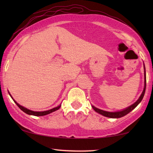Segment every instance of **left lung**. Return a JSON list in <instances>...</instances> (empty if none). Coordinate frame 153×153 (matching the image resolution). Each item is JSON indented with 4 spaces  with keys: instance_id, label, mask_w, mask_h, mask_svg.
<instances>
[{
    "instance_id": "obj_1",
    "label": "left lung",
    "mask_w": 153,
    "mask_h": 153,
    "mask_svg": "<svg viewBox=\"0 0 153 153\" xmlns=\"http://www.w3.org/2000/svg\"><path fill=\"white\" fill-rule=\"evenodd\" d=\"M144 90H143V92H142V94L140 95V97L138 98V100H137V101L134 103L133 105H131V106H129V107L126 108V109H124L121 111H118V112H107V111H102V110H100L99 108H96L94 106H92V108H94V110L96 111V112H97L98 113L100 114V115H102L103 116H105V117H110V118H120V117H122L123 116L126 115L127 114H128L129 112H131V111L133 109H134L139 104L140 102L142 101V98L144 97V93H145V90H146V71H145V67H144Z\"/></svg>"
}]
</instances>
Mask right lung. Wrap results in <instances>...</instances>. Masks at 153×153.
Wrapping results in <instances>:
<instances>
[{
    "mask_svg": "<svg viewBox=\"0 0 153 153\" xmlns=\"http://www.w3.org/2000/svg\"><path fill=\"white\" fill-rule=\"evenodd\" d=\"M10 96H11V94H10ZM11 98H12V97H11ZM13 101H14L15 103H16V105L18 106V107H19V108H20V109L24 111V113L28 114V115H34V116H43V115H48V114H49V113H53V112H54V111L58 110L59 108L61 107V105H59V106H58V107L52 108V109H50V110H48V111H40V112H38V111H31V110L27 109V108H25V107H22V106L19 105V104H18V103H17V102L15 101V100H13Z\"/></svg>",
    "mask_w": 153,
    "mask_h": 153,
    "instance_id": "add662e5",
    "label": "right lung"
}]
</instances>
